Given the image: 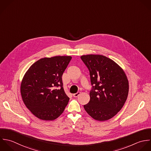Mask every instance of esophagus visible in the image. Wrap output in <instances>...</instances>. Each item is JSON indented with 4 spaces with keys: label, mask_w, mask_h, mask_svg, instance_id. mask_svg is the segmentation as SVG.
I'll return each mask as SVG.
<instances>
[{
    "label": "esophagus",
    "mask_w": 151,
    "mask_h": 151,
    "mask_svg": "<svg viewBox=\"0 0 151 151\" xmlns=\"http://www.w3.org/2000/svg\"><path fill=\"white\" fill-rule=\"evenodd\" d=\"M80 94H81V92H78L77 93L73 94V97H78Z\"/></svg>",
    "instance_id": "esophagus-1"
}]
</instances>
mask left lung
Returning a JSON list of instances; mask_svg holds the SVG:
<instances>
[{"mask_svg": "<svg viewBox=\"0 0 151 151\" xmlns=\"http://www.w3.org/2000/svg\"><path fill=\"white\" fill-rule=\"evenodd\" d=\"M81 58L89 71L92 85L90 101L84 108L96 120H108L126 102L129 92L127 77L118 64L105 56L88 55Z\"/></svg>", "mask_w": 151, "mask_h": 151, "instance_id": "left-lung-1", "label": "left lung"}]
</instances>
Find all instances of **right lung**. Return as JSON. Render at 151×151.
Segmentation results:
<instances>
[{"mask_svg":"<svg viewBox=\"0 0 151 151\" xmlns=\"http://www.w3.org/2000/svg\"><path fill=\"white\" fill-rule=\"evenodd\" d=\"M71 56L42 58L25 73L20 86L24 104L37 118L52 121L64 111L69 98L65 93L62 75Z\"/></svg>","mask_w":151,"mask_h":151,"instance_id":"add662e5","label":"right lung"}]
</instances>
